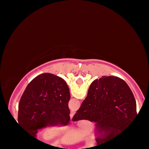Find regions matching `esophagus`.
<instances>
[{"mask_svg":"<svg viewBox=\"0 0 149 149\" xmlns=\"http://www.w3.org/2000/svg\"><path fill=\"white\" fill-rule=\"evenodd\" d=\"M73 116H74V112L71 111V113H70V118H71V119H72V118L73 117Z\"/></svg>","mask_w":149,"mask_h":149,"instance_id":"esophagus-1","label":"esophagus"}]
</instances>
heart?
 I'll return each mask as SVG.
<instances>
[{
	"mask_svg": "<svg viewBox=\"0 0 149 149\" xmlns=\"http://www.w3.org/2000/svg\"><path fill=\"white\" fill-rule=\"evenodd\" d=\"M56 133V130L54 128L49 127L45 129V130L44 131V136H45V139H50L52 138Z\"/></svg>",
	"mask_w": 149,
	"mask_h": 149,
	"instance_id": "heart-1",
	"label": "heart"
}]
</instances>
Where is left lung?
I'll return each mask as SVG.
<instances>
[{
  "mask_svg": "<svg viewBox=\"0 0 149 149\" xmlns=\"http://www.w3.org/2000/svg\"><path fill=\"white\" fill-rule=\"evenodd\" d=\"M69 88L60 77L45 73L33 78L19 103L18 124L34 138L38 130L70 121Z\"/></svg>",
  "mask_w": 149,
  "mask_h": 149,
  "instance_id": "left-lung-1",
  "label": "left lung"
}]
</instances>
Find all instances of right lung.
I'll return each mask as SVG.
<instances>
[{
	"instance_id": "obj_1",
	"label": "right lung",
	"mask_w": 149,
	"mask_h": 149,
	"mask_svg": "<svg viewBox=\"0 0 149 149\" xmlns=\"http://www.w3.org/2000/svg\"><path fill=\"white\" fill-rule=\"evenodd\" d=\"M136 116V101L127 83L118 77L102 76L90 85L72 120L95 122L97 144L100 145L122 133Z\"/></svg>"
}]
</instances>
